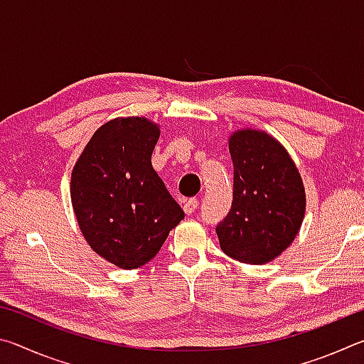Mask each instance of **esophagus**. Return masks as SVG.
Listing matches in <instances>:
<instances>
[{
	"label": "esophagus",
	"mask_w": 364,
	"mask_h": 364,
	"mask_svg": "<svg viewBox=\"0 0 364 364\" xmlns=\"http://www.w3.org/2000/svg\"><path fill=\"white\" fill-rule=\"evenodd\" d=\"M197 207H199V200L194 199V197H193V199H189V200L184 202V207H183L184 208V213H186V215L194 213L197 210Z\"/></svg>",
	"instance_id": "obj_1"
}]
</instances>
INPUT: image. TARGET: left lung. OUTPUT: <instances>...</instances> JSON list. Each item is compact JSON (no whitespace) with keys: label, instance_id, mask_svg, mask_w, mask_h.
<instances>
[{"label":"left lung","instance_id":"8db88e82","mask_svg":"<svg viewBox=\"0 0 364 364\" xmlns=\"http://www.w3.org/2000/svg\"><path fill=\"white\" fill-rule=\"evenodd\" d=\"M234 165L232 205L217 225L220 247L228 257L263 264L289 247L305 213V191L284 147L257 130L230 139Z\"/></svg>","mask_w":364,"mask_h":364}]
</instances>
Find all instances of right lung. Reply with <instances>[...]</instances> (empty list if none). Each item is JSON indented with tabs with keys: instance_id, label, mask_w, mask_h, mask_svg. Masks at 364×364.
I'll use <instances>...</instances> for the list:
<instances>
[{
	"instance_id": "1",
	"label": "right lung",
	"mask_w": 364,
	"mask_h": 364,
	"mask_svg": "<svg viewBox=\"0 0 364 364\" xmlns=\"http://www.w3.org/2000/svg\"><path fill=\"white\" fill-rule=\"evenodd\" d=\"M159 134L156 123L143 117L110 120L93 134L72 171V205L86 242L123 269L152 260L184 218L152 168Z\"/></svg>"
}]
</instances>
